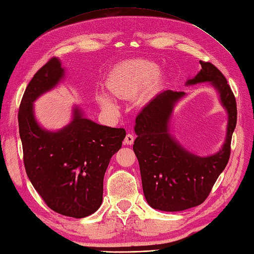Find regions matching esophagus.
<instances>
[{"instance_id":"esophagus-1","label":"esophagus","mask_w":254,"mask_h":254,"mask_svg":"<svg viewBox=\"0 0 254 254\" xmlns=\"http://www.w3.org/2000/svg\"><path fill=\"white\" fill-rule=\"evenodd\" d=\"M133 141H134L133 134H131V133H128V134H126L125 139H124V144H126V145H131V144L133 143Z\"/></svg>"}]
</instances>
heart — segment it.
<instances>
[{"instance_id": "b5f03b06", "label": "heart", "mask_w": 254, "mask_h": 254, "mask_svg": "<svg viewBox=\"0 0 254 254\" xmlns=\"http://www.w3.org/2000/svg\"><path fill=\"white\" fill-rule=\"evenodd\" d=\"M165 82V74L159 66L147 60L126 61L109 73L107 88L113 96L125 99L139 92L142 88V100H147L154 96ZM106 90L96 92V100L102 110L111 113L117 111L114 98Z\"/></svg>"}]
</instances>
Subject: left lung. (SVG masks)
<instances>
[{
	"instance_id": "obj_1",
	"label": "left lung",
	"mask_w": 254,
	"mask_h": 254,
	"mask_svg": "<svg viewBox=\"0 0 254 254\" xmlns=\"http://www.w3.org/2000/svg\"><path fill=\"white\" fill-rule=\"evenodd\" d=\"M201 70L185 85L208 83L216 91L227 114L226 133L219 151L208 156L190 152L171 133L176 104L184 91L165 89L141 111L134 124L133 152L138 158L143 194L148 205L160 211H183L200 205L225 169L236 127V100L227 80L216 67L200 61Z\"/></svg>"
}]
</instances>
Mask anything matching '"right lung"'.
<instances>
[{"instance_id": "obj_1", "label": "right lung", "mask_w": 254, "mask_h": 254, "mask_svg": "<svg viewBox=\"0 0 254 254\" xmlns=\"http://www.w3.org/2000/svg\"><path fill=\"white\" fill-rule=\"evenodd\" d=\"M64 77L59 58L41 67L24 91L18 123L24 167L33 188L54 211L80 219L101 206L104 174L126 131L86 119L77 104L64 127L58 130L43 127L36 120L34 102Z\"/></svg>"}]
</instances>
